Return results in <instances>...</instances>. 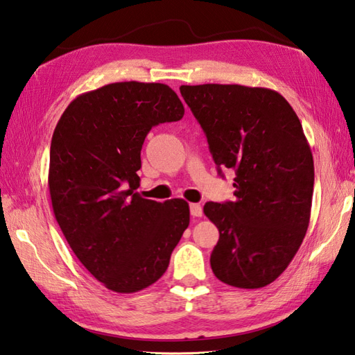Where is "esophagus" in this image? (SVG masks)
Returning <instances> with one entry per match:
<instances>
[{"label":"esophagus","instance_id":"esophagus-1","mask_svg":"<svg viewBox=\"0 0 355 355\" xmlns=\"http://www.w3.org/2000/svg\"><path fill=\"white\" fill-rule=\"evenodd\" d=\"M191 215L193 218H200L202 216V207L200 204H191Z\"/></svg>","mask_w":355,"mask_h":355}]
</instances>
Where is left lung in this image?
<instances>
[{
  "label": "left lung",
  "mask_w": 355,
  "mask_h": 355,
  "mask_svg": "<svg viewBox=\"0 0 355 355\" xmlns=\"http://www.w3.org/2000/svg\"><path fill=\"white\" fill-rule=\"evenodd\" d=\"M207 137L218 172L234 171V201L205 202L219 230L210 255L222 283L259 289L283 274L310 222L315 166L292 105L275 90L181 86Z\"/></svg>",
  "instance_id": "8db88e82"
}]
</instances>
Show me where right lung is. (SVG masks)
<instances>
[{"label": "right lung", "mask_w": 355, "mask_h": 355, "mask_svg": "<svg viewBox=\"0 0 355 355\" xmlns=\"http://www.w3.org/2000/svg\"><path fill=\"white\" fill-rule=\"evenodd\" d=\"M183 114L169 86L122 81L78 95L55 125L48 172L55 220L81 265L113 292L157 282L189 227L184 200L135 193L146 135Z\"/></svg>", "instance_id": "add662e5"}]
</instances>
